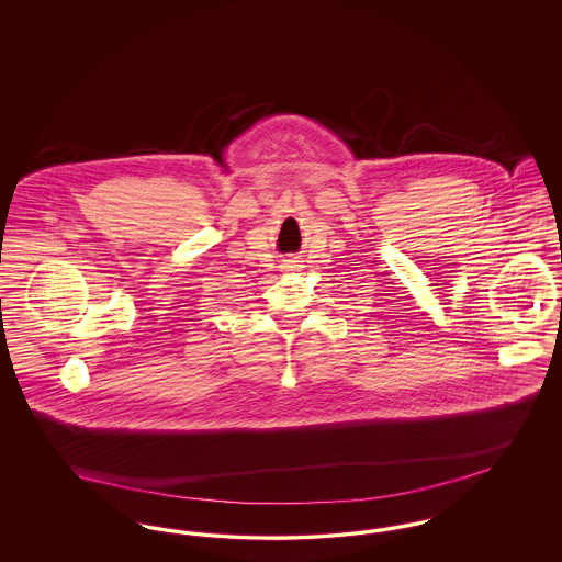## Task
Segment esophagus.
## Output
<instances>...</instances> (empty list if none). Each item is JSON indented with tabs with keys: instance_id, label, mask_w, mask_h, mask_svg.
I'll use <instances>...</instances> for the list:
<instances>
[{
	"instance_id": "34e87169",
	"label": "esophagus",
	"mask_w": 562,
	"mask_h": 562,
	"mask_svg": "<svg viewBox=\"0 0 562 562\" xmlns=\"http://www.w3.org/2000/svg\"><path fill=\"white\" fill-rule=\"evenodd\" d=\"M280 268H282V271H299V269L303 268V261L299 257H289V259L282 261Z\"/></svg>"
}]
</instances>
